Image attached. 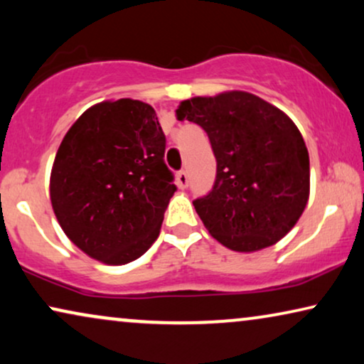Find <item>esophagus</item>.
Listing matches in <instances>:
<instances>
[{
	"instance_id": "1",
	"label": "esophagus",
	"mask_w": 364,
	"mask_h": 364,
	"mask_svg": "<svg viewBox=\"0 0 364 364\" xmlns=\"http://www.w3.org/2000/svg\"><path fill=\"white\" fill-rule=\"evenodd\" d=\"M176 181H177V187L178 188H187L188 187V176L183 171L177 172L176 176Z\"/></svg>"
}]
</instances>
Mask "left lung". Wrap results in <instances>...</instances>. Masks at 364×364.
I'll return each instance as SVG.
<instances>
[{
  "label": "left lung",
  "mask_w": 364,
  "mask_h": 364,
  "mask_svg": "<svg viewBox=\"0 0 364 364\" xmlns=\"http://www.w3.org/2000/svg\"><path fill=\"white\" fill-rule=\"evenodd\" d=\"M176 114L207 132L217 159L212 191L193 200L210 235L235 252L285 237L310 196V157L291 119L245 91L187 99Z\"/></svg>",
  "instance_id": "8db88e82"
}]
</instances>
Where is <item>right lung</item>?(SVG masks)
<instances>
[{
    "mask_svg": "<svg viewBox=\"0 0 364 364\" xmlns=\"http://www.w3.org/2000/svg\"><path fill=\"white\" fill-rule=\"evenodd\" d=\"M164 152L166 136L152 106L117 99L89 107L64 136L49 182L69 240L107 265L144 255L177 191Z\"/></svg>",
    "mask_w": 364,
    "mask_h": 364,
    "instance_id": "right-lung-1",
    "label": "right lung"
}]
</instances>
